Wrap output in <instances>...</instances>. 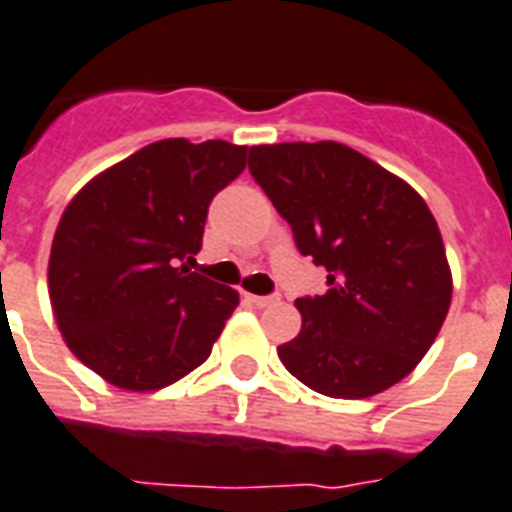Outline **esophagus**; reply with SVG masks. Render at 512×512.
Here are the masks:
<instances>
[{
  "label": "esophagus",
  "instance_id": "1",
  "mask_svg": "<svg viewBox=\"0 0 512 512\" xmlns=\"http://www.w3.org/2000/svg\"><path fill=\"white\" fill-rule=\"evenodd\" d=\"M249 302L257 307H270V305H278V297H255V294H252V297H249Z\"/></svg>",
  "mask_w": 512,
  "mask_h": 512
}]
</instances>
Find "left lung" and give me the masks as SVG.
Segmentation results:
<instances>
[{"label": "left lung", "instance_id": "obj_1", "mask_svg": "<svg viewBox=\"0 0 512 512\" xmlns=\"http://www.w3.org/2000/svg\"><path fill=\"white\" fill-rule=\"evenodd\" d=\"M249 173L292 226L328 292L299 297L286 371L336 400H365L413 371L452 302L434 215L400 176L339 141L249 147Z\"/></svg>", "mask_w": 512, "mask_h": 512}]
</instances>
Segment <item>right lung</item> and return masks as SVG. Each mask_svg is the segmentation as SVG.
Listing matches in <instances>:
<instances>
[{
  "mask_svg": "<svg viewBox=\"0 0 512 512\" xmlns=\"http://www.w3.org/2000/svg\"><path fill=\"white\" fill-rule=\"evenodd\" d=\"M247 165V147L162 139L102 170L70 199L49 252V299L86 368L155 392L202 365L239 292L191 273L207 207Z\"/></svg>",
  "mask_w": 512,
  "mask_h": 512,
  "instance_id": "obj_1",
  "label": "right lung"
}]
</instances>
